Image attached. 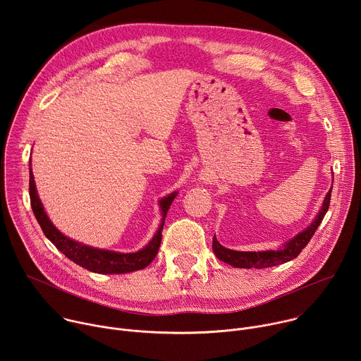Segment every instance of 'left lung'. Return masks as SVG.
Returning a JSON list of instances; mask_svg holds the SVG:
<instances>
[{
  "mask_svg": "<svg viewBox=\"0 0 361 361\" xmlns=\"http://www.w3.org/2000/svg\"><path fill=\"white\" fill-rule=\"evenodd\" d=\"M331 190L333 188H330V191L327 192L322 205V210L319 212L314 221L305 230L298 233L295 237L288 240L281 248L267 250V251H235V250L223 247L214 235L213 251L216 252L217 259L235 269H267V267H274L295 259V257L301 252V250L308 244V241L312 240L317 227L323 221L330 205Z\"/></svg>",
  "mask_w": 361,
  "mask_h": 361,
  "instance_id": "8db88e82",
  "label": "left lung"
}]
</instances>
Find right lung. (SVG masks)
<instances>
[{
  "instance_id": "1",
  "label": "right lung",
  "mask_w": 361,
  "mask_h": 361,
  "mask_svg": "<svg viewBox=\"0 0 361 361\" xmlns=\"http://www.w3.org/2000/svg\"><path fill=\"white\" fill-rule=\"evenodd\" d=\"M177 192H171L170 195L160 200V209H161V224L154 234L152 240L140 251L135 252H117L110 250H102V248H94L90 245H85L82 243H78L75 240L68 238L63 233H60L56 226L51 223L48 219L42 202L38 197L32 170H30V200H31V207L34 212V216L42 228V233L45 237L53 243L66 257L75 264L87 269L88 271L98 273V274H124V273H133L141 269H145L159 252L160 244H161V231L166 221L167 212L170 205L173 204Z\"/></svg>"
}]
</instances>
